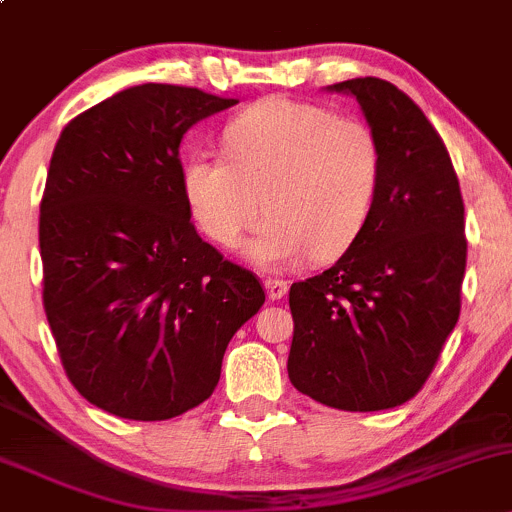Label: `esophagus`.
I'll return each mask as SVG.
<instances>
[{"label": "esophagus", "mask_w": 512, "mask_h": 512, "mask_svg": "<svg viewBox=\"0 0 512 512\" xmlns=\"http://www.w3.org/2000/svg\"><path fill=\"white\" fill-rule=\"evenodd\" d=\"M289 284L284 282V279H265V292L267 297H270V301H277L282 299L284 294H287Z\"/></svg>", "instance_id": "1"}]
</instances>
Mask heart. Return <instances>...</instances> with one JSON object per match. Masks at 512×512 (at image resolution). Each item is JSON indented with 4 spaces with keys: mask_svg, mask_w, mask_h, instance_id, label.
Instances as JSON below:
<instances>
[{
    "mask_svg": "<svg viewBox=\"0 0 512 512\" xmlns=\"http://www.w3.org/2000/svg\"><path fill=\"white\" fill-rule=\"evenodd\" d=\"M225 154L196 149L184 159L181 188L198 228L233 250L265 211L270 218L247 245L265 270L336 257L368 223L383 176L375 132L328 107L267 98L223 132Z\"/></svg>",
    "mask_w": 512,
    "mask_h": 512,
    "instance_id": "heart-1",
    "label": "heart"
}]
</instances>
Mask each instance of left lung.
I'll list each match as a JSON object with an SVG mask.
<instances>
[{
	"label": "left lung",
	"instance_id": "obj_1",
	"mask_svg": "<svg viewBox=\"0 0 512 512\" xmlns=\"http://www.w3.org/2000/svg\"><path fill=\"white\" fill-rule=\"evenodd\" d=\"M358 100L383 154L368 223L333 267L294 282L289 380L321 405L378 412L412 400L461 311L464 198L439 132L380 78L328 85Z\"/></svg>",
	"mask_w": 512,
	"mask_h": 512
}]
</instances>
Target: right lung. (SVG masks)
Segmentation results:
<instances>
[{"label":"right lung","mask_w":512,"mask_h":512,"mask_svg":"<svg viewBox=\"0 0 512 512\" xmlns=\"http://www.w3.org/2000/svg\"><path fill=\"white\" fill-rule=\"evenodd\" d=\"M233 98L120 90L63 127L41 198L43 309L75 390L137 422L213 395L225 348L265 304L260 279L191 223L179 147Z\"/></svg>","instance_id":"1"}]
</instances>
